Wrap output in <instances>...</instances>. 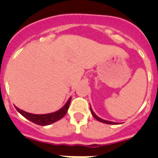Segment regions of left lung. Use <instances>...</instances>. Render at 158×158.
Masks as SVG:
<instances>
[{"instance_id": "obj_1", "label": "left lung", "mask_w": 158, "mask_h": 158, "mask_svg": "<svg viewBox=\"0 0 158 158\" xmlns=\"http://www.w3.org/2000/svg\"><path fill=\"white\" fill-rule=\"evenodd\" d=\"M90 111H91V113H92V115H93V117H94L95 118H96V120H98L99 122H101V123H106V124H119L118 123H115V122H111V121H108V120H105V119H103V118H100L99 116H97V115H96L94 113V111H93V109H92L91 107V105H90Z\"/></svg>"}]
</instances>
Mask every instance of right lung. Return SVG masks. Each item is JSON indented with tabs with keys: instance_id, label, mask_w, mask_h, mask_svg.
I'll list each match as a JSON object with an SVG mask.
<instances>
[{
	"instance_id": "obj_1",
	"label": "right lung",
	"mask_w": 158,
	"mask_h": 158,
	"mask_svg": "<svg viewBox=\"0 0 158 158\" xmlns=\"http://www.w3.org/2000/svg\"><path fill=\"white\" fill-rule=\"evenodd\" d=\"M70 101L71 97L67 100L65 105L62 108H60L59 110L52 113L42 114V115H38V114H32V113L27 112V111H24L23 110L19 109V108H18L16 106H15V107H16V111L20 113L24 118L30 120L31 122L38 124V125H40V126H47V125H50V124H52L54 123L57 122L58 120L61 119L62 117L65 116L67 111L69 109Z\"/></svg>"
}]
</instances>
